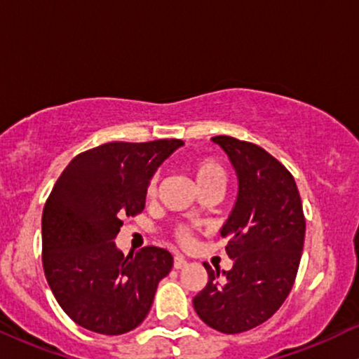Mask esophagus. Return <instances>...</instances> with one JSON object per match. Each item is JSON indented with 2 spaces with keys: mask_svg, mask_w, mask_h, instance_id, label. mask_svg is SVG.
<instances>
[{
  "mask_svg": "<svg viewBox=\"0 0 359 359\" xmlns=\"http://www.w3.org/2000/svg\"><path fill=\"white\" fill-rule=\"evenodd\" d=\"M185 265H187V262H185V258L182 257V255H175V257H174V269L180 270V269H184Z\"/></svg>",
  "mask_w": 359,
  "mask_h": 359,
  "instance_id": "obj_1",
  "label": "esophagus"
}]
</instances>
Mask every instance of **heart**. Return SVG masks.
<instances>
[{
	"instance_id": "b5f03b06",
	"label": "heart",
	"mask_w": 359,
	"mask_h": 359,
	"mask_svg": "<svg viewBox=\"0 0 359 359\" xmlns=\"http://www.w3.org/2000/svg\"><path fill=\"white\" fill-rule=\"evenodd\" d=\"M189 172H191L194 182H196L197 189L209 187V185H222L224 187L226 182V174L224 168L221 167L219 162L212 158H199L194 160V162L189 163ZM156 191V177H151L150 182L147 185V196L151 197L155 196ZM175 240L180 243V245H189L192 240V234L189 231V228L185 226H180V228L175 229Z\"/></svg>"
}]
</instances>
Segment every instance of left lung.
Instances as JSON below:
<instances>
[{
    "label": "left lung",
    "mask_w": 359,
    "mask_h": 359,
    "mask_svg": "<svg viewBox=\"0 0 359 359\" xmlns=\"http://www.w3.org/2000/svg\"><path fill=\"white\" fill-rule=\"evenodd\" d=\"M238 175V197L221 236L233 259L228 271L208 270L194 297L197 316L224 334L250 331L269 320L294 287L302 257L306 217L294 177L262 147L214 137Z\"/></svg>",
    "instance_id": "8db88e82"
}]
</instances>
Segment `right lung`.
<instances>
[{"label":"right lung","mask_w":359,"mask_h":359,"mask_svg":"<svg viewBox=\"0 0 359 359\" xmlns=\"http://www.w3.org/2000/svg\"><path fill=\"white\" fill-rule=\"evenodd\" d=\"M182 140L111 142L82 151L64 168L42 214L45 278L76 324L106 336L143 323L174 258L145 246L128 257L114 238L123 217L145 208L147 185Z\"/></svg>","instance_id":"1"}]
</instances>
